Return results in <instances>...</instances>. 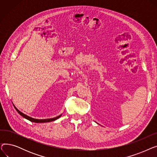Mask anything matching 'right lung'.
<instances>
[{"label": "right lung", "instance_id": "1", "mask_svg": "<svg viewBox=\"0 0 157 157\" xmlns=\"http://www.w3.org/2000/svg\"><path fill=\"white\" fill-rule=\"evenodd\" d=\"M13 105H14V108L16 109V110L18 111V113L21 115V116H22V117H24L25 118H26V119L29 120V121H32V122H34V123H46V122L52 121H54V120H55L58 119V118H60V117H61V115H60V116H59V117H55V118H50V119H45V120H38V119H34V118H31V117H30L27 116V115H26V114H23V113H21V111H20L17 108H16V107L14 106V104H13Z\"/></svg>", "mask_w": 157, "mask_h": 157}]
</instances>
